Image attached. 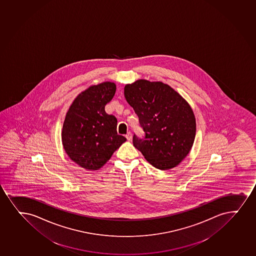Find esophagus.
Masks as SVG:
<instances>
[{"instance_id":"esophagus-1","label":"esophagus","mask_w":256,"mask_h":256,"mask_svg":"<svg viewBox=\"0 0 256 256\" xmlns=\"http://www.w3.org/2000/svg\"><path fill=\"white\" fill-rule=\"evenodd\" d=\"M132 132H128V134H126V138L128 140H132Z\"/></svg>"}]
</instances>
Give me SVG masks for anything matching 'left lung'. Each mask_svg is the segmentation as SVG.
<instances>
[{
    "instance_id": "8db88e82",
    "label": "left lung",
    "mask_w": 256,
    "mask_h": 256,
    "mask_svg": "<svg viewBox=\"0 0 256 256\" xmlns=\"http://www.w3.org/2000/svg\"><path fill=\"white\" fill-rule=\"evenodd\" d=\"M124 96L138 116L144 136L132 144L155 168H174L186 158L196 137L190 104L168 84L138 80L126 84Z\"/></svg>"
}]
</instances>
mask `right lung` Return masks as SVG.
Here are the masks:
<instances>
[{"label": "right lung", "instance_id": "1", "mask_svg": "<svg viewBox=\"0 0 256 256\" xmlns=\"http://www.w3.org/2000/svg\"><path fill=\"white\" fill-rule=\"evenodd\" d=\"M116 89L112 82L90 86L78 94L66 113L62 132L64 148L70 158L83 168H101L126 140L118 134V119L104 110Z\"/></svg>", "mask_w": 256, "mask_h": 256}]
</instances>
